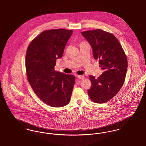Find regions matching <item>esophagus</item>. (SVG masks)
Here are the masks:
<instances>
[{
	"label": "esophagus",
	"mask_w": 146,
	"mask_h": 146,
	"mask_svg": "<svg viewBox=\"0 0 146 146\" xmlns=\"http://www.w3.org/2000/svg\"><path fill=\"white\" fill-rule=\"evenodd\" d=\"M77 77L79 79H81V80H84V77L82 75H77Z\"/></svg>",
	"instance_id": "1"
}]
</instances>
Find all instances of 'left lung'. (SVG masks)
<instances>
[{
  "label": "left lung",
  "instance_id": "1",
  "mask_svg": "<svg viewBox=\"0 0 146 146\" xmlns=\"http://www.w3.org/2000/svg\"><path fill=\"white\" fill-rule=\"evenodd\" d=\"M82 35L92 47L95 60H99L104 71L96 78L90 75L91 87L88 94L92 101L106 103L122 87L127 69V60L120 42L115 36L102 30L84 31Z\"/></svg>",
  "mask_w": 146,
  "mask_h": 146
}]
</instances>
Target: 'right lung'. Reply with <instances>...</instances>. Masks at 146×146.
<instances>
[{
    "instance_id": "1",
    "label": "right lung",
    "mask_w": 146,
    "mask_h": 146,
    "mask_svg": "<svg viewBox=\"0 0 146 146\" xmlns=\"http://www.w3.org/2000/svg\"><path fill=\"white\" fill-rule=\"evenodd\" d=\"M73 31L55 29L42 32L28 46L26 69L28 81L36 94L46 104L62 107L70 101L75 76L56 71Z\"/></svg>"
}]
</instances>
